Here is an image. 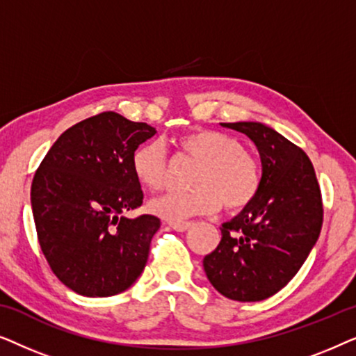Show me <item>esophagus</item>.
<instances>
[{
	"label": "esophagus",
	"instance_id": "1",
	"mask_svg": "<svg viewBox=\"0 0 356 356\" xmlns=\"http://www.w3.org/2000/svg\"><path fill=\"white\" fill-rule=\"evenodd\" d=\"M168 225L177 232H186V230H189V228H191L193 223L191 222H170Z\"/></svg>",
	"mask_w": 356,
	"mask_h": 356
}]
</instances>
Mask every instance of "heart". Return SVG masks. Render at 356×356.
<instances>
[{"instance_id":"obj_1","label":"heart","mask_w":356,"mask_h":356,"mask_svg":"<svg viewBox=\"0 0 356 356\" xmlns=\"http://www.w3.org/2000/svg\"><path fill=\"white\" fill-rule=\"evenodd\" d=\"M186 157L199 163L193 175V191L165 193L150 199L149 212L170 222L216 212L241 211L254 201L261 188L257 160L232 136L212 129H194L178 140ZM134 177L143 186L160 189L167 178V152L162 143L143 144L133 155Z\"/></svg>"}]
</instances>
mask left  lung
Instances as JSON below:
<instances>
[{"label":"left lung","mask_w":356,"mask_h":356,"mask_svg":"<svg viewBox=\"0 0 356 356\" xmlns=\"http://www.w3.org/2000/svg\"><path fill=\"white\" fill-rule=\"evenodd\" d=\"M220 126L254 143L262 163L261 188L250 206L222 223V240L202 266L218 293L261 301L293 279L318 241L321 189L308 155L274 128L259 121Z\"/></svg>","instance_id":"left-lung-1"}]
</instances>
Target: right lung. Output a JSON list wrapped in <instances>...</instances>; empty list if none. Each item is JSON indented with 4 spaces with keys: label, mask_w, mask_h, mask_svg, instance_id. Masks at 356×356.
I'll return each mask as SVG.
<instances>
[{
    "label": "right lung",
    "mask_w": 356,
    "mask_h": 356,
    "mask_svg": "<svg viewBox=\"0 0 356 356\" xmlns=\"http://www.w3.org/2000/svg\"><path fill=\"white\" fill-rule=\"evenodd\" d=\"M155 133L115 111L95 115L66 129L33 177L38 243L55 275L76 293L118 295L143 274L160 220L124 213L143 204L133 155Z\"/></svg>",
    "instance_id": "right-lung-1"
}]
</instances>
